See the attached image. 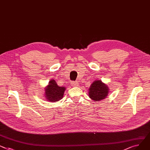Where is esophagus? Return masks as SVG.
<instances>
[{
  "label": "esophagus",
  "instance_id": "1",
  "mask_svg": "<svg viewBox=\"0 0 150 150\" xmlns=\"http://www.w3.org/2000/svg\"><path fill=\"white\" fill-rule=\"evenodd\" d=\"M71 85L74 87H76V86H78V82L77 81H72L71 82Z\"/></svg>",
  "mask_w": 150,
  "mask_h": 150
}]
</instances>
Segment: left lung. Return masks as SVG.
<instances>
[{
  "label": "left lung",
  "mask_w": 150,
  "mask_h": 150,
  "mask_svg": "<svg viewBox=\"0 0 150 150\" xmlns=\"http://www.w3.org/2000/svg\"><path fill=\"white\" fill-rule=\"evenodd\" d=\"M88 90L89 97L96 101L104 99L108 93V87L101 80L94 81Z\"/></svg>",
  "instance_id": "left-lung-1"
}]
</instances>
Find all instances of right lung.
Instances as JSON below:
<instances>
[{"mask_svg":"<svg viewBox=\"0 0 150 150\" xmlns=\"http://www.w3.org/2000/svg\"><path fill=\"white\" fill-rule=\"evenodd\" d=\"M65 87H59L57 85L54 79L49 81V85L45 88V96L47 101L50 102H57L63 97Z\"/></svg>","mask_w":150,"mask_h":150,"instance_id":"obj_1","label":"right lung"}]
</instances>
